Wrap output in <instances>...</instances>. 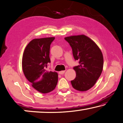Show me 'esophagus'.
<instances>
[{
    "mask_svg": "<svg viewBox=\"0 0 123 123\" xmlns=\"http://www.w3.org/2000/svg\"><path fill=\"white\" fill-rule=\"evenodd\" d=\"M65 71H60L59 72V74H60V75H63V74L65 73Z\"/></svg>",
    "mask_w": 123,
    "mask_h": 123,
    "instance_id": "34e87169",
    "label": "esophagus"
}]
</instances>
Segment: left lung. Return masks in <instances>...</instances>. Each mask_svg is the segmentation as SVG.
Masks as SVG:
<instances>
[{"mask_svg":"<svg viewBox=\"0 0 123 123\" xmlns=\"http://www.w3.org/2000/svg\"><path fill=\"white\" fill-rule=\"evenodd\" d=\"M72 49L75 60L79 65L74 67L76 76L71 81L77 91H86L93 87L103 71L104 58L96 43L84 34L65 38Z\"/></svg>","mask_w":123,"mask_h":123,"instance_id":"1","label":"left lung"}]
</instances>
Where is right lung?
I'll list each match as a JSON object with an SVG mask.
<instances>
[{
    "mask_svg": "<svg viewBox=\"0 0 123 123\" xmlns=\"http://www.w3.org/2000/svg\"><path fill=\"white\" fill-rule=\"evenodd\" d=\"M55 37L34 39L27 44L22 57V68L32 87L43 94L55 89L58 82L56 72L46 70L50 63V45Z\"/></svg>",
    "mask_w": 123,
    "mask_h": 123,
    "instance_id": "right-lung-1",
    "label": "right lung"
}]
</instances>
